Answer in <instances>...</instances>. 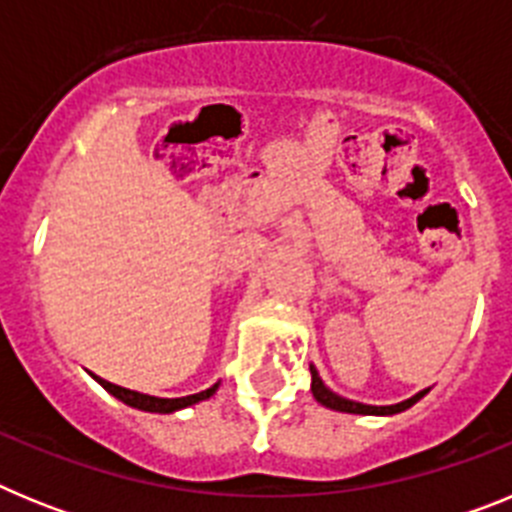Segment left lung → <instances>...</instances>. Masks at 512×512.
<instances>
[{"instance_id":"left-lung-1","label":"left lung","mask_w":512,"mask_h":512,"mask_svg":"<svg viewBox=\"0 0 512 512\" xmlns=\"http://www.w3.org/2000/svg\"><path fill=\"white\" fill-rule=\"evenodd\" d=\"M310 374H312V395H315V400H318L320 405H325V408L341 410V413L395 415V413H402V410H408L410 405H415V402H418L420 397L425 395V392H418V395L410 397V400H405V402H397V405H384V408H377V405H364V402L346 400V397H338L336 392H330L328 387H325V384H323V379L318 377V372L312 369V366H310Z\"/></svg>"}]
</instances>
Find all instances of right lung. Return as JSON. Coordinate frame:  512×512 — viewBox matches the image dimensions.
<instances>
[{"instance_id": "right-lung-1", "label": "right lung", "mask_w": 512, "mask_h": 512, "mask_svg": "<svg viewBox=\"0 0 512 512\" xmlns=\"http://www.w3.org/2000/svg\"><path fill=\"white\" fill-rule=\"evenodd\" d=\"M97 382L102 384L104 390L112 392L117 400L125 402V405H130V408H138V410H148V413H174V410L189 408V405H194V402L207 400V397L217 390V384H215V387H210V390H205V392H197V395L174 397V400H169V397H151V395H143V392L125 390V387H117V384L104 382V379H99V377H97Z\"/></svg>"}]
</instances>
